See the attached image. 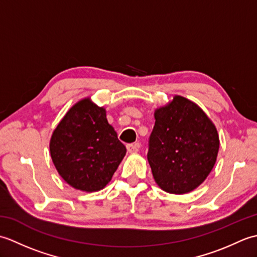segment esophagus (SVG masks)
Here are the masks:
<instances>
[{"label":"esophagus","instance_id":"34e87169","mask_svg":"<svg viewBox=\"0 0 257 257\" xmlns=\"http://www.w3.org/2000/svg\"><path fill=\"white\" fill-rule=\"evenodd\" d=\"M139 148H140V144L138 143L127 145V150L129 154H136V152L139 151Z\"/></svg>","mask_w":257,"mask_h":257}]
</instances>
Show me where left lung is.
Wrapping results in <instances>:
<instances>
[{
    "label": "left lung",
    "instance_id": "1",
    "mask_svg": "<svg viewBox=\"0 0 257 257\" xmlns=\"http://www.w3.org/2000/svg\"><path fill=\"white\" fill-rule=\"evenodd\" d=\"M155 119L147 155L155 181L168 193L191 192L215 165L220 147L215 125L182 96L156 109Z\"/></svg>",
    "mask_w": 257,
    "mask_h": 257
}]
</instances>
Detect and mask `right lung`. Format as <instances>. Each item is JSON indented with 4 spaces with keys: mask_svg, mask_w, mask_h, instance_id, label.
<instances>
[{
    "mask_svg": "<svg viewBox=\"0 0 257 257\" xmlns=\"http://www.w3.org/2000/svg\"><path fill=\"white\" fill-rule=\"evenodd\" d=\"M50 151L59 176L70 187L95 192L110 182L127 150L108 123L106 109L84 98L57 124Z\"/></svg>",
    "mask_w": 257,
    "mask_h": 257,
    "instance_id": "1",
    "label": "right lung"
}]
</instances>
